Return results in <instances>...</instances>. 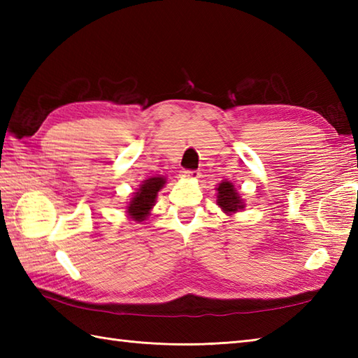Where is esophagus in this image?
<instances>
[{
    "label": "esophagus",
    "mask_w": 358,
    "mask_h": 358,
    "mask_svg": "<svg viewBox=\"0 0 358 358\" xmlns=\"http://www.w3.org/2000/svg\"><path fill=\"white\" fill-rule=\"evenodd\" d=\"M180 175H181V178H183V180H196L200 177V173L196 171H186V169L181 171Z\"/></svg>",
    "instance_id": "1"
}]
</instances>
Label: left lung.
<instances>
[{
	"mask_svg": "<svg viewBox=\"0 0 358 358\" xmlns=\"http://www.w3.org/2000/svg\"><path fill=\"white\" fill-rule=\"evenodd\" d=\"M217 204L218 208H222L226 215H232L237 214L238 210L245 209V200L241 199L240 192L237 191V187L234 186L232 181L223 180L217 187Z\"/></svg>",
	"mask_w": 358,
	"mask_h": 358,
	"instance_id": "8db88e82",
	"label": "left lung"
}]
</instances>
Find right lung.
<instances>
[{
  "mask_svg": "<svg viewBox=\"0 0 358 358\" xmlns=\"http://www.w3.org/2000/svg\"><path fill=\"white\" fill-rule=\"evenodd\" d=\"M164 185L166 178L163 175H155V177L144 180L140 187L136 189V192H134L132 199L127 201V217L132 218L136 223L144 222V220L150 215V210L154 209L158 192L162 191Z\"/></svg>",
  "mask_w": 358,
  "mask_h": 358,
  "instance_id": "add662e5",
  "label": "right lung"
}]
</instances>
